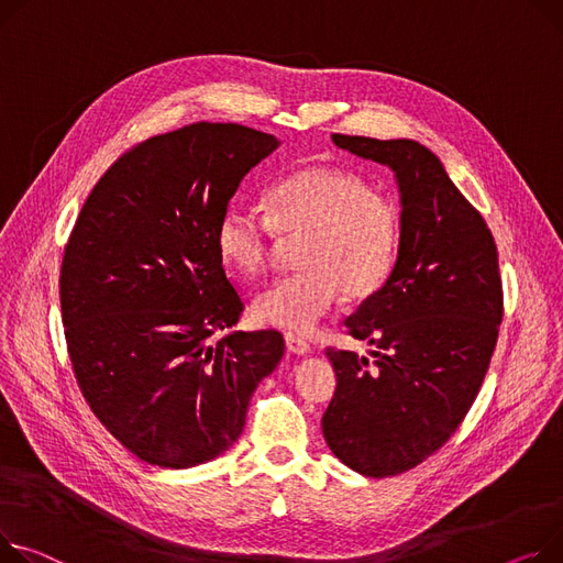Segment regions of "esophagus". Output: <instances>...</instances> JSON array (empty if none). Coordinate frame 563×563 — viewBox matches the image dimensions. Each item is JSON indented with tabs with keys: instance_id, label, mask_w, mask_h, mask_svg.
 Here are the masks:
<instances>
[{
	"instance_id": "1",
	"label": "esophagus",
	"mask_w": 563,
	"mask_h": 563,
	"mask_svg": "<svg viewBox=\"0 0 563 563\" xmlns=\"http://www.w3.org/2000/svg\"><path fill=\"white\" fill-rule=\"evenodd\" d=\"M285 344H287V351L294 355H308L312 351V346L303 340V336H298L294 332L285 334Z\"/></svg>"
}]
</instances>
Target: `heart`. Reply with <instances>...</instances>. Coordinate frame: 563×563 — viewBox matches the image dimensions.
Instances as JSON below:
<instances>
[{
  "label": "heart",
  "instance_id": "heart-1",
  "mask_svg": "<svg viewBox=\"0 0 563 563\" xmlns=\"http://www.w3.org/2000/svg\"><path fill=\"white\" fill-rule=\"evenodd\" d=\"M276 235L301 238L306 272L269 283L253 301L260 323L310 332L344 291L371 296L389 278L400 244V210L383 192L340 167H303L269 190L267 212L233 201L221 212L214 246L223 265L242 276L269 267Z\"/></svg>",
  "mask_w": 563,
  "mask_h": 563
}]
</instances>
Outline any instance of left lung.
Returning a JSON list of instances; mask_svg holds the SVG:
<instances>
[{
	"label": "left lung",
	"instance_id": "obj_1",
	"mask_svg": "<svg viewBox=\"0 0 563 563\" xmlns=\"http://www.w3.org/2000/svg\"><path fill=\"white\" fill-rule=\"evenodd\" d=\"M396 172L402 214L387 283L344 321L368 357L325 349L336 389L321 419L334 457L366 477L419 466L479 394L503 321L498 249L482 214L419 142L334 133Z\"/></svg>",
	"mask_w": 563,
	"mask_h": 563
}]
</instances>
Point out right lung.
<instances>
[{
	"instance_id": "obj_1",
	"label": "right lung",
	"mask_w": 563,
	"mask_h": 563,
	"mask_svg": "<svg viewBox=\"0 0 563 563\" xmlns=\"http://www.w3.org/2000/svg\"><path fill=\"white\" fill-rule=\"evenodd\" d=\"M278 146L240 124L154 135L112 163L65 244L60 312L74 378L137 460L192 468L240 439L278 330L217 332L244 301L214 246L240 180Z\"/></svg>"
}]
</instances>
